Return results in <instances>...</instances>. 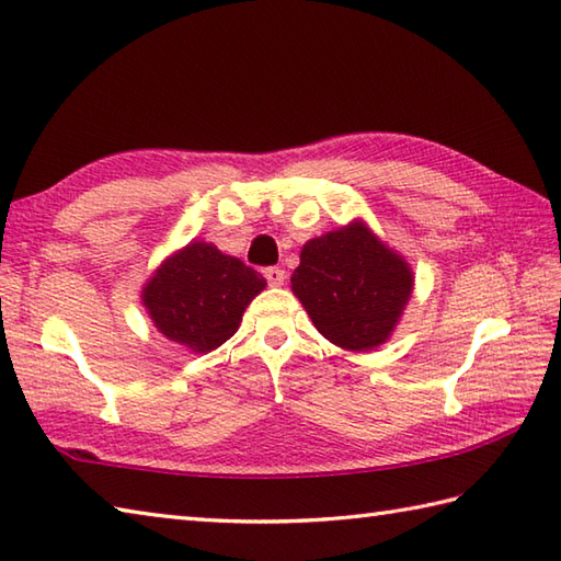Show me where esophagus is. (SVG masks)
Returning a JSON list of instances; mask_svg holds the SVG:
<instances>
[{"label": "esophagus", "instance_id": "1", "mask_svg": "<svg viewBox=\"0 0 561 561\" xmlns=\"http://www.w3.org/2000/svg\"><path fill=\"white\" fill-rule=\"evenodd\" d=\"M265 279L270 287H282L284 279H287V272L282 267H265Z\"/></svg>", "mask_w": 561, "mask_h": 561}]
</instances>
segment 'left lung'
Returning <instances> with one entry per match:
<instances>
[{
    "instance_id": "1",
    "label": "left lung",
    "mask_w": 561,
    "mask_h": 561,
    "mask_svg": "<svg viewBox=\"0 0 561 561\" xmlns=\"http://www.w3.org/2000/svg\"><path fill=\"white\" fill-rule=\"evenodd\" d=\"M412 270L364 221L311 238L294 270L291 291L320 335L342 350L366 352L396 330L412 294Z\"/></svg>"
}]
</instances>
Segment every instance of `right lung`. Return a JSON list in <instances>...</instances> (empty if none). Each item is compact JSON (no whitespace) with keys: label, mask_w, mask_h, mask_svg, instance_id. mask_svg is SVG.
I'll return each mask as SVG.
<instances>
[{"label":"right lung","mask_w":561,"mask_h":561,"mask_svg":"<svg viewBox=\"0 0 561 561\" xmlns=\"http://www.w3.org/2000/svg\"><path fill=\"white\" fill-rule=\"evenodd\" d=\"M265 277L217 245L193 241L161 262L141 301L161 335L197 354L221 347L241 325Z\"/></svg>","instance_id":"right-lung-1"}]
</instances>
